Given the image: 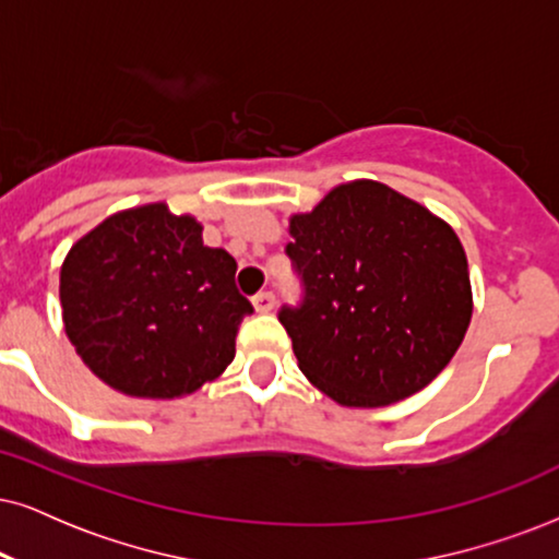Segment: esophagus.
Wrapping results in <instances>:
<instances>
[{
  "mask_svg": "<svg viewBox=\"0 0 559 559\" xmlns=\"http://www.w3.org/2000/svg\"><path fill=\"white\" fill-rule=\"evenodd\" d=\"M252 304H255V309H258L260 314H267V312H273L275 296L271 292H260L255 299H252Z\"/></svg>",
  "mask_w": 559,
  "mask_h": 559,
  "instance_id": "34e87169",
  "label": "esophagus"
}]
</instances>
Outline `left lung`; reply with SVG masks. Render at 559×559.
Segmentation results:
<instances>
[{"label": "left lung", "mask_w": 559, "mask_h": 559, "mask_svg": "<svg viewBox=\"0 0 559 559\" xmlns=\"http://www.w3.org/2000/svg\"><path fill=\"white\" fill-rule=\"evenodd\" d=\"M301 307L278 320L317 390L345 407H384L447 369L472 320L456 231L377 180L332 188L288 218Z\"/></svg>", "instance_id": "left-lung-1"}]
</instances>
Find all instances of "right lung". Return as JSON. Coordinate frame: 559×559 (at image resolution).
<instances>
[{
    "label": "right lung",
    "instance_id": "obj_1",
    "mask_svg": "<svg viewBox=\"0 0 559 559\" xmlns=\"http://www.w3.org/2000/svg\"><path fill=\"white\" fill-rule=\"evenodd\" d=\"M167 203L118 211L76 239L61 265L63 330L116 392L175 400L222 377L252 304L237 263Z\"/></svg>",
    "mask_w": 559,
    "mask_h": 559
}]
</instances>
